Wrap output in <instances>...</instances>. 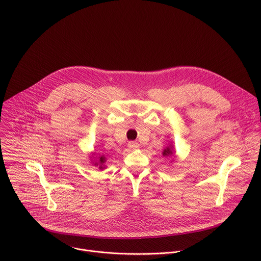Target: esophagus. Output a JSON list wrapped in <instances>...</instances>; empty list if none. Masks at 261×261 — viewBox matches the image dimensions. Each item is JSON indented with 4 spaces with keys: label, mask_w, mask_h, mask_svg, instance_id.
<instances>
[{
    "label": "esophagus",
    "mask_w": 261,
    "mask_h": 261,
    "mask_svg": "<svg viewBox=\"0 0 261 261\" xmlns=\"http://www.w3.org/2000/svg\"><path fill=\"white\" fill-rule=\"evenodd\" d=\"M128 146H129L130 148H132V149H136V148L139 147V144H138V142H136V141H129V142H128Z\"/></svg>",
    "instance_id": "obj_1"
}]
</instances>
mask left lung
<instances>
[{"mask_svg":"<svg viewBox=\"0 0 261 261\" xmlns=\"http://www.w3.org/2000/svg\"><path fill=\"white\" fill-rule=\"evenodd\" d=\"M172 147H173V146H171V145L167 146V147L164 149V151H163V155H164V156L172 155V154H173V149H172Z\"/></svg>","mask_w":261,"mask_h":261,"instance_id":"1","label":"left lung"}]
</instances>
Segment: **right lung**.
<instances>
[{
	"label": "right lung",
	"mask_w": 261,
	"mask_h": 261,
	"mask_svg": "<svg viewBox=\"0 0 261 261\" xmlns=\"http://www.w3.org/2000/svg\"><path fill=\"white\" fill-rule=\"evenodd\" d=\"M95 158H96L97 160L93 162V165H94V166H99V169H103V168H105L103 164H105V163H106V161H107L106 156H105V155H100V154H99V156H95Z\"/></svg>",
	"instance_id": "add662e5"
}]
</instances>
